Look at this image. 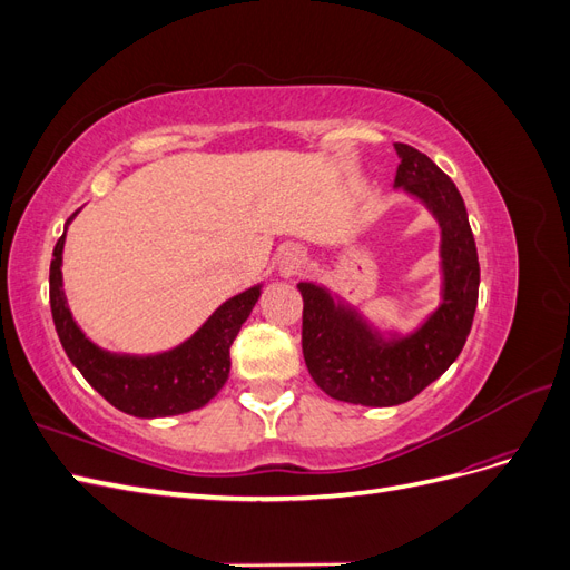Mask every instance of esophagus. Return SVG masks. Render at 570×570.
Listing matches in <instances>:
<instances>
[{"instance_id": "esophagus-1", "label": "esophagus", "mask_w": 570, "mask_h": 570, "mask_svg": "<svg viewBox=\"0 0 570 570\" xmlns=\"http://www.w3.org/2000/svg\"><path fill=\"white\" fill-rule=\"evenodd\" d=\"M306 264V254L299 247H289L281 256V273L283 275H295L304 268Z\"/></svg>"}]
</instances>
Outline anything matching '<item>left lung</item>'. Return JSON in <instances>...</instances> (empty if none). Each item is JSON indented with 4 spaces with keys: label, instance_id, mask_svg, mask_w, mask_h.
I'll return each mask as SVG.
<instances>
[{
    "label": "left lung",
    "instance_id": "1",
    "mask_svg": "<svg viewBox=\"0 0 570 570\" xmlns=\"http://www.w3.org/2000/svg\"><path fill=\"white\" fill-rule=\"evenodd\" d=\"M394 149L400 157L394 185L419 195L442 226V306L416 335L383 344L364 323L335 308L321 287L299 283L308 373L327 396L364 406L404 404L438 381L461 354L478 306V249L456 185L416 147L396 142Z\"/></svg>",
    "mask_w": 570,
    "mask_h": 570
}]
</instances>
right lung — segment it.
<instances>
[{"instance_id":"obj_1","label":"right lung","mask_w":570,"mask_h":570,"mask_svg":"<svg viewBox=\"0 0 570 570\" xmlns=\"http://www.w3.org/2000/svg\"><path fill=\"white\" fill-rule=\"evenodd\" d=\"M63 235L49 264V304L57 335L71 364L109 404L137 419H159L204 406L226 385L230 344L252 314L262 289L252 287L223 304L202 331L159 356H116L80 333L61 289Z\"/></svg>"}]
</instances>
